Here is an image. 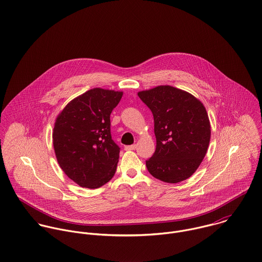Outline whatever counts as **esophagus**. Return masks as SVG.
<instances>
[{
  "mask_svg": "<svg viewBox=\"0 0 262 262\" xmlns=\"http://www.w3.org/2000/svg\"><path fill=\"white\" fill-rule=\"evenodd\" d=\"M136 148V144H132V145H127L125 146L126 150H134Z\"/></svg>",
  "mask_w": 262,
  "mask_h": 262,
  "instance_id": "34e87169",
  "label": "esophagus"
}]
</instances>
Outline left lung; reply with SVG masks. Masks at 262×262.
I'll use <instances>...</instances> for the list:
<instances>
[{"label":"left lung","mask_w":262,"mask_h":262,"mask_svg":"<svg viewBox=\"0 0 262 262\" xmlns=\"http://www.w3.org/2000/svg\"><path fill=\"white\" fill-rule=\"evenodd\" d=\"M154 115L157 148L146 161L155 178L166 183L188 179L204 159L210 123L204 105L192 94L162 85L138 92Z\"/></svg>","instance_id":"left-lung-1"}]
</instances>
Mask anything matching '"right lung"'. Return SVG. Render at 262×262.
Wrapping results in <instances>:
<instances>
[{
    "instance_id": "add662e5",
    "label": "right lung",
    "mask_w": 262,
    "mask_h": 262,
    "mask_svg": "<svg viewBox=\"0 0 262 262\" xmlns=\"http://www.w3.org/2000/svg\"><path fill=\"white\" fill-rule=\"evenodd\" d=\"M122 95L90 89L70 101L56 120L53 143L58 163L81 187H101L116 173L120 147L112 139L110 116Z\"/></svg>"
}]
</instances>
